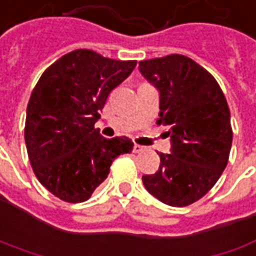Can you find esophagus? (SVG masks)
Returning a JSON list of instances; mask_svg holds the SVG:
<instances>
[{"label": "esophagus", "instance_id": "esophagus-1", "mask_svg": "<svg viewBox=\"0 0 256 256\" xmlns=\"http://www.w3.org/2000/svg\"><path fill=\"white\" fill-rule=\"evenodd\" d=\"M146 150V148H143V146H140V144H134L133 146V152L134 153H142V152H144Z\"/></svg>", "mask_w": 256, "mask_h": 256}]
</instances>
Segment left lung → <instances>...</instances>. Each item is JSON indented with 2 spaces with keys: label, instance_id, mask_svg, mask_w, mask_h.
Returning <instances> with one entry per match:
<instances>
[{
  "label": "left lung",
  "instance_id": "obj_1",
  "mask_svg": "<svg viewBox=\"0 0 256 256\" xmlns=\"http://www.w3.org/2000/svg\"><path fill=\"white\" fill-rule=\"evenodd\" d=\"M140 72L160 92L158 124L169 128L172 153L154 174H143L149 194L170 206L204 198L226 168L232 146L230 112L215 77L182 54L143 60Z\"/></svg>",
  "mask_w": 256,
  "mask_h": 256
}]
</instances>
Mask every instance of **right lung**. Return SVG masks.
<instances>
[{
    "label": "right lung",
    "instance_id": "add662e5",
    "mask_svg": "<svg viewBox=\"0 0 256 256\" xmlns=\"http://www.w3.org/2000/svg\"><path fill=\"white\" fill-rule=\"evenodd\" d=\"M136 62L80 48L52 62L36 84L24 128L28 159L40 184L64 202L87 200L117 156L133 150L128 138L104 139L94 123Z\"/></svg>",
    "mask_w": 256,
    "mask_h": 256
}]
</instances>
